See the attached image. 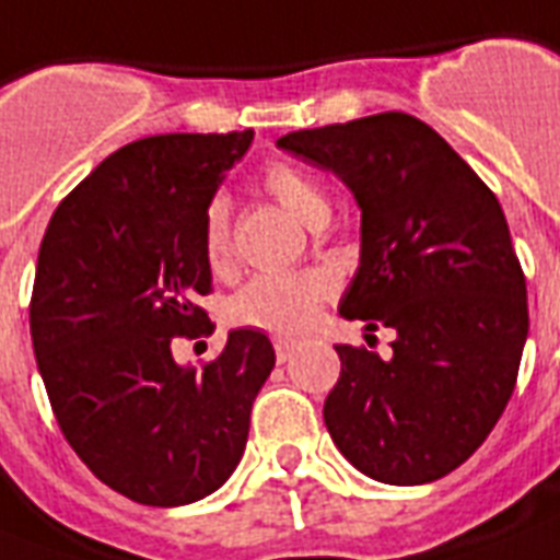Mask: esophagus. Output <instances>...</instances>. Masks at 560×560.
Segmentation results:
<instances>
[{
	"label": "esophagus",
	"mask_w": 560,
	"mask_h": 560,
	"mask_svg": "<svg viewBox=\"0 0 560 560\" xmlns=\"http://www.w3.org/2000/svg\"><path fill=\"white\" fill-rule=\"evenodd\" d=\"M294 350H298V343L294 341H289V338H275V355L280 364H285V361L294 355Z\"/></svg>",
	"instance_id": "obj_1"
}]
</instances>
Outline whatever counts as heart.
<instances>
[{
    "mask_svg": "<svg viewBox=\"0 0 560 560\" xmlns=\"http://www.w3.org/2000/svg\"><path fill=\"white\" fill-rule=\"evenodd\" d=\"M262 185L303 225L317 228L329 213L324 190L303 170L275 161L262 170ZM202 252L210 271H228L234 259L231 243V205L225 196H213L205 208ZM332 277L324 271H292V275H259L228 301L225 317L231 326L259 329L271 335H298L312 326L320 303L332 294Z\"/></svg>",
    "mask_w": 560,
    "mask_h": 560,
    "instance_id": "heart-1",
    "label": "heart"
}]
</instances>
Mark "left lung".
I'll use <instances>...</instances> for the list:
<instances>
[{"instance_id":"left-lung-1","label":"left lung","mask_w":560,"mask_h":560,"mask_svg":"<svg viewBox=\"0 0 560 560\" xmlns=\"http://www.w3.org/2000/svg\"><path fill=\"white\" fill-rule=\"evenodd\" d=\"M277 147L352 190L361 266L338 312L370 332H396L387 358L335 347L341 378L324 401L329 436L378 482L440 480L503 416L529 335L526 277L498 196L405 112L298 129Z\"/></svg>"}]
</instances>
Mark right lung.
<instances>
[{
	"instance_id": "1",
	"label": "right lung",
	"mask_w": 560,
	"mask_h": 560,
	"mask_svg": "<svg viewBox=\"0 0 560 560\" xmlns=\"http://www.w3.org/2000/svg\"><path fill=\"white\" fill-rule=\"evenodd\" d=\"M254 132L153 136L71 190L39 243L31 341L62 436L97 480L144 506H185L234 474L275 366L257 329L178 366L176 338L213 332L205 208Z\"/></svg>"
}]
</instances>
